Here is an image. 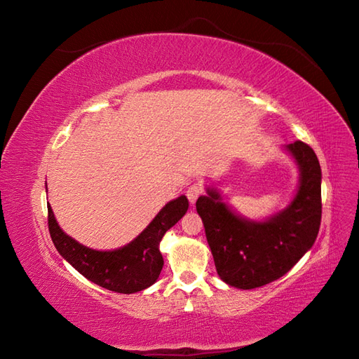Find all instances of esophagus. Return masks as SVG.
Here are the masks:
<instances>
[{"mask_svg": "<svg viewBox=\"0 0 359 359\" xmlns=\"http://www.w3.org/2000/svg\"><path fill=\"white\" fill-rule=\"evenodd\" d=\"M203 193V186L201 182H194L187 189V198L190 201V203H194L198 201V198Z\"/></svg>", "mask_w": 359, "mask_h": 359, "instance_id": "esophagus-1", "label": "esophagus"}]
</instances>
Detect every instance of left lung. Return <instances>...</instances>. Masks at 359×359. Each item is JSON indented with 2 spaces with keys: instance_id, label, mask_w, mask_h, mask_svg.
Returning <instances> with one entry per match:
<instances>
[{
  "instance_id": "1",
  "label": "left lung",
  "mask_w": 359,
  "mask_h": 359,
  "mask_svg": "<svg viewBox=\"0 0 359 359\" xmlns=\"http://www.w3.org/2000/svg\"><path fill=\"white\" fill-rule=\"evenodd\" d=\"M301 180L286 210L265 222H248L232 212L208 189L196 202L219 277L238 289H256L283 277L316 241L322 219V172L310 145H287Z\"/></svg>"
}]
</instances>
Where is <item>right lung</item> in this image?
<instances>
[{
	"instance_id": "obj_1",
	"label": "right lung",
	"mask_w": 359,
	"mask_h": 359,
	"mask_svg": "<svg viewBox=\"0 0 359 359\" xmlns=\"http://www.w3.org/2000/svg\"><path fill=\"white\" fill-rule=\"evenodd\" d=\"M189 201L180 196L156 215L135 241L114 252L83 247L64 233L48 205V226L58 253L93 283L118 293L140 292L154 285L163 268L160 241L170 227L187 212Z\"/></svg>"
}]
</instances>
